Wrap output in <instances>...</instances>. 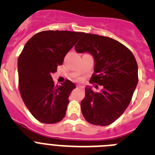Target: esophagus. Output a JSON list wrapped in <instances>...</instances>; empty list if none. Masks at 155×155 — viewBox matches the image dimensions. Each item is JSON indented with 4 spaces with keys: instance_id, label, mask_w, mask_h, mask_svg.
<instances>
[{
    "instance_id": "obj_1",
    "label": "esophagus",
    "mask_w": 155,
    "mask_h": 155,
    "mask_svg": "<svg viewBox=\"0 0 155 155\" xmlns=\"http://www.w3.org/2000/svg\"><path fill=\"white\" fill-rule=\"evenodd\" d=\"M77 88H81V86H79V85H78V86H77Z\"/></svg>"
}]
</instances>
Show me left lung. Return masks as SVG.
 Instances as JSON below:
<instances>
[{"instance_id": "obj_1", "label": "left lung", "mask_w": 155, "mask_h": 155, "mask_svg": "<svg viewBox=\"0 0 155 155\" xmlns=\"http://www.w3.org/2000/svg\"><path fill=\"white\" fill-rule=\"evenodd\" d=\"M74 48L78 53L88 52L94 57V73L90 82L103 87L99 93L85 87L82 114L93 125L113 124L128 107L137 84L136 59L120 42L95 34H84Z\"/></svg>"}]
</instances>
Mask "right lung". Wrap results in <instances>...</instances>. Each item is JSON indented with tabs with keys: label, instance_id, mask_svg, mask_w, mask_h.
I'll use <instances>...</instances> for the list:
<instances>
[{
	"label": "right lung",
	"instance_id": "add662e5",
	"mask_svg": "<svg viewBox=\"0 0 155 155\" xmlns=\"http://www.w3.org/2000/svg\"><path fill=\"white\" fill-rule=\"evenodd\" d=\"M84 32L42 31L25 43L18 61V88L31 115L43 124H56L66 115L69 95L76 87L69 80L55 85L51 75Z\"/></svg>",
	"mask_w": 155,
	"mask_h": 155
}]
</instances>
